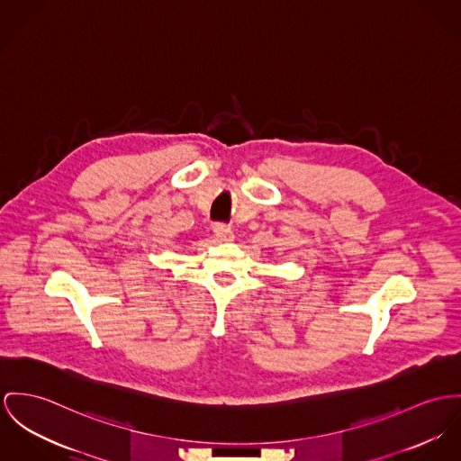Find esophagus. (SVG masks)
<instances>
[{"label": "esophagus", "mask_w": 461, "mask_h": 461, "mask_svg": "<svg viewBox=\"0 0 461 461\" xmlns=\"http://www.w3.org/2000/svg\"><path fill=\"white\" fill-rule=\"evenodd\" d=\"M213 235L217 240L221 242H233L235 240V233L231 228L224 226V224H215L213 226Z\"/></svg>", "instance_id": "obj_1"}]
</instances>
